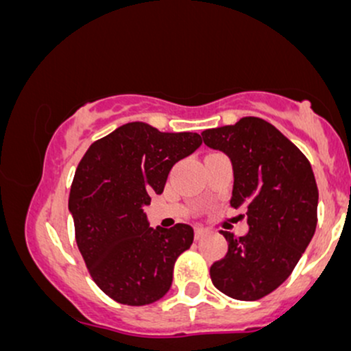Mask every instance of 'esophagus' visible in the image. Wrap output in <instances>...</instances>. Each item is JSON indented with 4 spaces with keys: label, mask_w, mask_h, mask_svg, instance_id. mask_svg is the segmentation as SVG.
Masks as SVG:
<instances>
[{
    "label": "esophagus",
    "mask_w": 351,
    "mask_h": 351,
    "mask_svg": "<svg viewBox=\"0 0 351 351\" xmlns=\"http://www.w3.org/2000/svg\"><path fill=\"white\" fill-rule=\"evenodd\" d=\"M208 229L206 228H201V226H196L195 228V237H196V241H199V239H203L204 236L208 234Z\"/></svg>",
    "instance_id": "esophagus-1"
}]
</instances>
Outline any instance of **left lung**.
<instances>
[{"label":"left lung","mask_w":351,"mask_h":351,"mask_svg":"<svg viewBox=\"0 0 351 351\" xmlns=\"http://www.w3.org/2000/svg\"><path fill=\"white\" fill-rule=\"evenodd\" d=\"M203 142L232 163L231 206L247 209L249 231H223L228 252L209 269L217 291L259 300L291 276L317 228L318 189L308 160L274 125L244 117L204 130Z\"/></svg>","instance_id":"8db88e82"}]
</instances>
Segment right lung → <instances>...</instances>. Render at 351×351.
Wrapping results in <instances>:
<instances>
[{"label": "right lung", "mask_w": 351, "mask_h": 351, "mask_svg": "<svg viewBox=\"0 0 351 351\" xmlns=\"http://www.w3.org/2000/svg\"><path fill=\"white\" fill-rule=\"evenodd\" d=\"M203 143L191 132L130 122L88 147L69 195L75 243L92 279L123 305H148L170 291L173 267L193 244V228L153 229L143 206L162 195L173 165Z\"/></svg>", "instance_id": "add662e5"}]
</instances>
